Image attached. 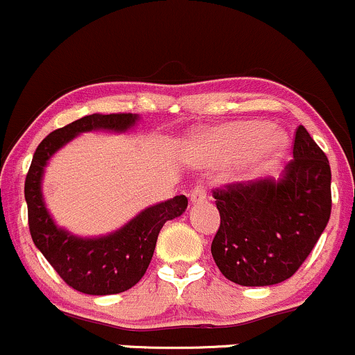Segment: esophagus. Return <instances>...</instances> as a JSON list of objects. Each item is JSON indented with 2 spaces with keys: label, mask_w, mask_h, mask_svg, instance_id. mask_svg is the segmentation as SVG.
<instances>
[{
  "label": "esophagus",
  "mask_w": 355,
  "mask_h": 355,
  "mask_svg": "<svg viewBox=\"0 0 355 355\" xmlns=\"http://www.w3.org/2000/svg\"><path fill=\"white\" fill-rule=\"evenodd\" d=\"M205 198H207V187H205L204 182H198V184L192 189V192H190V200L204 202Z\"/></svg>",
  "instance_id": "obj_1"
}]
</instances>
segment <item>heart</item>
<instances>
[{"label": "heart", "instance_id": "heart-1", "mask_svg": "<svg viewBox=\"0 0 355 355\" xmlns=\"http://www.w3.org/2000/svg\"><path fill=\"white\" fill-rule=\"evenodd\" d=\"M286 146L285 133L270 130L264 121H236L212 131L204 141V155L214 165L237 159L239 177H254L271 165Z\"/></svg>", "mask_w": 355, "mask_h": 355}]
</instances>
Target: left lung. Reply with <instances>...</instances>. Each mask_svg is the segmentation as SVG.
<instances>
[{"label": "left lung", "mask_w": 355, "mask_h": 355, "mask_svg": "<svg viewBox=\"0 0 355 355\" xmlns=\"http://www.w3.org/2000/svg\"><path fill=\"white\" fill-rule=\"evenodd\" d=\"M330 180L325 153L298 126L283 178L214 189L220 224L210 251L222 275L243 286L276 285L293 276L330 219Z\"/></svg>", "instance_id": "obj_1"}]
</instances>
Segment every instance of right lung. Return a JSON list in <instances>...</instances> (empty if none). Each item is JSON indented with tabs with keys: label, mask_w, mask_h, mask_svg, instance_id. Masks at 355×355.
<instances>
[{
	"label": "right lung",
	"mask_w": 355,
	"mask_h": 355,
	"mask_svg": "<svg viewBox=\"0 0 355 355\" xmlns=\"http://www.w3.org/2000/svg\"><path fill=\"white\" fill-rule=\"evenodd\" d=\"M138 116L131 112L91 114L52 131L35 150L25 178L28 227L35 246L70 288L85 295H114L143 278L153 258L159 231L166 220L185 212V196H177L143 210L114 234L80 239L58 229L46 212L40 182L46 159L73 136L91 130L126 131Z\"/></svg>",
	"instance_id": "1"
}]
</instances>
